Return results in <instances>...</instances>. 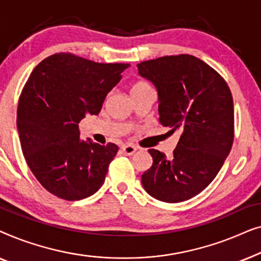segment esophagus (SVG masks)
Wrapping results in <instances>:
<instances>
[{
  "instance_id": "1",
  "label": "esophagus",
  "mask_w": 261,
  "mask_h": 261,
  "mask_svg": "<svg viewBox=\"0 0 261 261\" xmlns=\"http://www.w3.org/2000/svg\"><path fill=\"white\" fill-rule=\"evenodd\" d=\"M137 147H135V146H133V145H124V146H122V151L126 153L127 155H132L133 154V153H135V151H137Z\"/></svg>"
}]
</instances>
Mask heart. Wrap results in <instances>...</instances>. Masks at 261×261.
<instances>
[{
    "label": "heart",
    "instance_id": "obj_1",
    "mask_svg": "<svg viewBox=\"0 0 261 261\" xmlns=\"http://www.w3.org/2000/svg\"><path fill=\"white\" fill-rule=\"evenodd\" d=\"M146 87H149V85L147 83H145V82H137V83H135L133 87H132V90H138V89H142V88H146Z\"/></svg>",
    "mask_w": 261,
    "mask_h": 261
}]
</instances>
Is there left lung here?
Here are the masks:
<instances>
[{
  "mask_svg": "<svg viewBox=\"0 0 261 261\" xmlns=\"http://www.w3.org/2000/svg\"><path fill=\"white\" fill-rule=\"evenodd\" d=\"M139 74L158 91L159 122L180 132L173 156L148 149L151 169L141 176L159 201L190 199L214 180L234 140V106L226 81L190 55L166 56L138 64Z\"/></svg>",
  "mask_w": 261,
  "mask_h": 261,
  "instance_id": "left-lung-1",
  "label": "left lung"
}]
</instances>
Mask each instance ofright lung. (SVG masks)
I'll list each match as a JSON object with an SVG mask.
<instances>
[{
	"instance_id": "add662e5",
	"label": "right lung",
	"mask_w": 261,
	"mask_h": 261,
	"mask_svg": "<svg viewBox=\"0 0 261 261\" xmlns=\"http://www.w3.org/2000/svg\"><path fill=\"white\" fill-rule=\"evenodd\" d=\"M127 67L57 53L32 71L17 106V132L27 165L52 195L78 201L102 187L119 147L81 140L78 123L101 112Z\"/></svg>"
}]
</instances>
